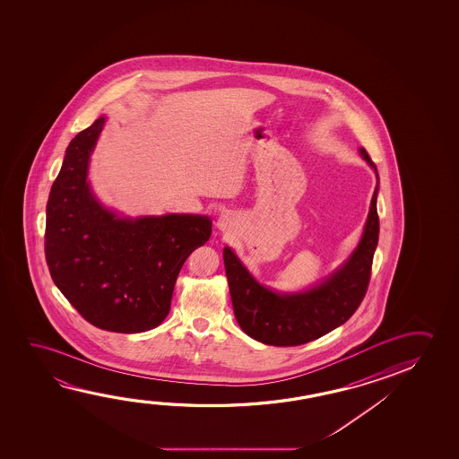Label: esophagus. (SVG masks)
<instances>
[{
  "label": "esophagus",
  "mask_w": 459,
  "mask_h": 459,
  "mask_svg": "<svg viewBox=\"0 0 459 459\" xmlns=\"http://www.w3.org/2000/svg\"><path fill=\"white\" fill-rule=\"evenodd\" d=\"M218 226L221 230H230V227L233 226L232 214H229V212H227V214H222V216L219 218Z\"/></svg>",
  "instance_id": "esophagus-1"
}]
</instances>
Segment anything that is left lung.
<instances>
[{"mask_svg": "<svg viewBox=\"0 0 459 459\" xmlns=\"http://www.w3.org/2000/svg\"><path fill=\"white\" fill-rule=\"evenodd\" d=\"M360 153L376 171L367 151L360 149ZM376 198L377 186L357 249L322 285L304 293H273L255 281L232 249L224 248L233 314L249 338L267 346H301L346 324L368 290L373 255L379 238Z\"/></svg>", "mask_w": 459, "mask_h": 459, "instance_id": "left-lung-1", "label": "left lung"}]
</instances>
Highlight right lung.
<instances>
[{
  "mask_svg": "<svg viewBox=\"0 0 459 459\" xmlns=\"http://www.w3.org/2000/svg\"><path fill=\"white\" fill-rule=\"evenodd\" d=\"M106 118L72 139L46 204L45 255L54 283L86 322L143 333L165 320L192 251L211 237L208 216L128 219L106 210L86 181Z\"/></svg>",
  "mask_w": 459,
  "mask_h": 459,
  "instance_id": "right-lung-1",
  "label": "right lung"
}]
</instances>
